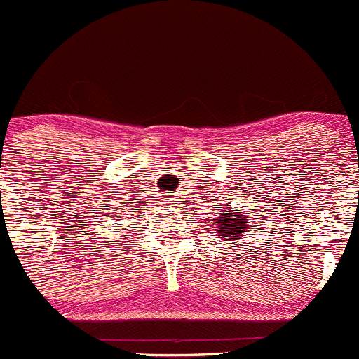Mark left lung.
I'll return each instance as SVG.
<instances>
[{"instance_id": "8db88e82", "label": "left lung", "mask_w": 359, "mask_h": 359, "mask_svg": "<svg viewBox=\"0 0 359 359\" xmlns=\"http://www.w3.org/2000/svg\"><path fill=\"white\" fill-rule=\"evenodd\" d=\"M218 215L217 220V238L220 240H240L245 238V233L249 231V220H255L251 217H245L244 213H238L231 208H222L220 211H215Z\"/></svg>"}]
</instances>
